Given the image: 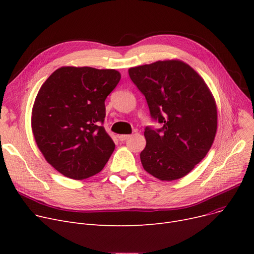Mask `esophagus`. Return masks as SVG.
Masks as SVG:
<instances>
[{"label": "esophagus", "mask_w": 254, "mask_h": 254, "mask_svg": "<svg viewBox=\"0 0 254 254\" xmlns=\"http://www.w3.org/2000/svg\"><path fill=\"white\" fill-rule=\"evenodd\" d=\"M128 137H129V135H125V134H124V135H118V136H117V138H118L120 141H125V140L127 139Z\"/></svg>", "instance_id": "obj_1"}]
</instances>
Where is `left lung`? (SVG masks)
<instances>
[{"label": "left lung", "mask_w": 254, "mask_h": 254, "mask_svg": "<svg viewBox=\"0 0 254 254\" xmlns=\"http://www.w3.org/2000/svg\"><path fill=\"white\" fill-rule=\"evenodd\" d=\"M163 127H146L140 153L144 170L162 181L186 176L206 156L217 130V107L211 90L180 60L157 61L128 69Z\"/></svg>", "instance_id": "obj_1"}]
</instances>
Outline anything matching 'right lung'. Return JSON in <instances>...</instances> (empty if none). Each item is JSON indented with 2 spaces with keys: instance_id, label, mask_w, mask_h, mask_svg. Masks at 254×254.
<instances>
[{
  "instance_id": "1",
  "label": "right lung",
  "mask_w": 254,
  "mask_h": 254,
  "mask_svg": "<svg viewBox=\"0 0 254 254\" xmlns=\"http://www.w3.org/2000/svg\"><path fill=\"white\" fill-rule=\"evenodd\" d=\"M120 78L113 69L62 66L39 89L32 130L47 163L64 176L82 180L108 162L115 144L101 124L105 100Z\"/></svg>"
}]
</instances>
